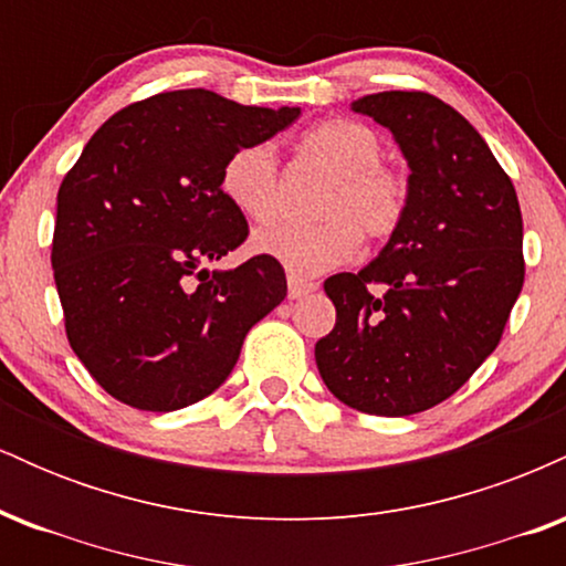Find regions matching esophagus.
Listing matches in <instances>:
<instances>
[{
  "label": "esophagus",
  "instance_id": "34e87169",
  "mask_svg": "<svg viewBox=\"0 0 566 566\" xmlns=\"http://www.w3.org/2000/svg\"><path fill=\"white\" fill-rule=\"evenodd\" d=\"M316 290V282H308V279H301V276H290L287 279V295L292 301H297V297L308 295V292Z\"/></svg>",
  "mask_w": 566,
  "mask_h": 566
}]
</instances>
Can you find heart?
Listing matches in <instances>:
<instances>
[{
  "mask_svg": "<svg viewBox=\"0 0 566 566\" xmlns=\"http://www.w3.org/2000/svg\"><path fill=\"white\" fill-rule=\"evenodd\" d=\"M301 151L333 178L316 199L314 223H276L252 237V250L274 258L292 274H322L348 261L365 242H386L405 223L409 180L382 165L375 129L329 119L301 138ZM220 191L239 216L265 223L279 212V161L271 143H247L226 159Z\"/></svg>",
  "mask_w": 566,
  "mask_h": 566,
  "instance_id": "b5f03b06",
  "label": "heart"
}]
</instances>
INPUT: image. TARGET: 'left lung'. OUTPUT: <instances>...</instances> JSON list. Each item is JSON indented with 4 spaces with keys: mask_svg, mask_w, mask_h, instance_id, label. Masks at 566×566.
I'll return each mask as SVG.
<instances>
[{
    "mask_svg": "<svg viewBox=\"0 0 566 566\" xmlns=\"http://www.w3.org/2000/svg\"><path fill=\"white\" fill-rule=\"evenodd\" d=\"M354 112L394 133L409 207L373 263L324 282L337 319L316 367L343 405L405 418L450 399L497 348L524 284L522 210L482 135L439 97L391 90Z\"/></svg>",
    "mask_w": 566,
    "mask_h": 566,
    "instance_id": "obj_1",
    "label": "left lung"
}]
</instances>
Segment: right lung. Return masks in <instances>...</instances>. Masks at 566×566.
<instances>
[{
  "mask_svg": "<svg viewBox=\"0 0 566 566\" xmlns=\"http://www.w3.org/2000/svg\"><path fill=\"white\" fill-rule=\"evenodd\" d=\"M301 108L172 90L106 119L57 188L53 274L66 337L114 399L172 412L231 375L244 335L287 295L282 263L207 271L250 226L220 191L226 159Z\"/></svg>",
  "mask_w": 566,
  "mask_h": 566,
  "instance_id": "add662e5",
  "label": "right lung"
}]
</instances>
